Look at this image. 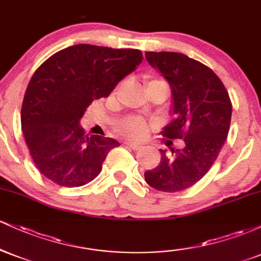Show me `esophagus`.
<instances>
[{"mask_svg": "<svg viewBox=\"0 0 261 261\" xmlns=\"http://www.w3.org/2000/svg\"><path fill=\"white\" fill-rule=\"evenodd\" d=\"M125 145L128 146V147H130V148H133L134 151H137V149H141V148H142V145H140V143L130 142V141H127V142H125Z\"/></svg>", "mask_w": 261, "mask_h": 261, "instance_id": "1", "label": "esophagus"}]
</instances>
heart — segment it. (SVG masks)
<instances>
[{
  "label": "heart",
  "instance_id": "heart-1",
  "mask_svg": "<svg viewBox=\"0 0 261 261\" xmlns=\"http://www.w3.org/2000/svg\"><path fill=\"white\" fill-rule=\"evenodd\" d=\"M155 83H166L163 80L157 79V77H147V86L155 85ZM149 126L145 119L140 116H127V118L121 119L116 125V130L119 134L124 135L127 139L131 140H142L143 137L147 136Z\"/></svg>",
  "mask_w": 261,
  "mask_h": 261
}]
</instances>
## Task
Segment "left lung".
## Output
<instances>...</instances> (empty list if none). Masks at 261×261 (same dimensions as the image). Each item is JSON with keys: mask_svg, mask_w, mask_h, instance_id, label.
Segmentation results:
<instances>
[{"mask_svg": "<svg viewBox=\"0 0 261 261\" xmlns=\"http://www.w3.org/2000/svg\"><path fill=\"white\" fill-rule=\"evenodd\" d=\"M152 67L169 82L175 119L162 131L182 140L184 147L161 149L157 167L145 172L149 187L176 193L193 187L217 160L229 131L232 103L222 81L211 68L180 53L145 54Z\"/></svg>", "mask_w": 261, "mask_h": 261, "instance_id": "obj_1", "label": "left lung"}]
</instances>
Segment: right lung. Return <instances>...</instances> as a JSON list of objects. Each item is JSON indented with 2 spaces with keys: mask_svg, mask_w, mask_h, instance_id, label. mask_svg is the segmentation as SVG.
Segmentation results:
<instances>
[{
  "mask_svg": "<svg viewBox=\"0 0 261 261\" xmlns=\"http://www.w3.org/2000/svg\"><path fill=\"white\" fill-rule=\"evenodd\" d=\"M142 59L136 49L79 44L39 66L27 87L20 122L32 160L45 178L66 188L97 178L110 149L120 143L89 137L80 120L93 100L108 97Z\"/></svg>",
  "mask_w": 261,
  "mask_h": 261,
  "instance_id": "right-lung-1",
  "label": "right lung"
}]
</instances>
